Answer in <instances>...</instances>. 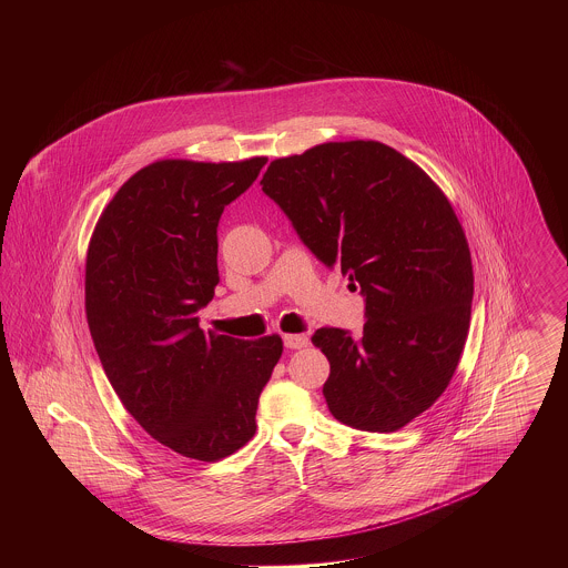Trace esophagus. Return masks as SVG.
<instances>
[{"label": "esophagus", "mask_w": 568, "mask_h": 568, "mask_svg": "<svg viewBox=\"0 0 568 568\" xmlns=\"http://www.w3.org/2000/svg\"><path fill=\"white\" fill-rule=\"evenodd\" d=\"M283 345L287 349H302L308 345V336L306 334H285L283 336Z\"/></svg>", "instance_id": "1"}]
</instances>
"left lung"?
<instances>
[{"mask_svg": "<svg viewBox=\"0 0 568 568\" xmlns=\"http://www.w3.org/2000/svg\"><path fill=\"white\" fill-rule=\"evenodd\" d=\"M260 185L364 297L359 336L322 327L311 338L329 362V413L357 430L403 428L449 385L470 324V251L452 204L419 165L375 140L274 160Z\"/></svg>", "mask_w": 568, "mask_h": 568, "instance_id": "obj_1", "label": "left lung"}]
</instances>
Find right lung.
Instances as JSON below:
<instances>
[{
  "label": "right lung",
  "mask_w": 568,
  "mask_h": 568,
  "mask_svg": "<svg viewBox=\"0 0 568 568\" xmlns=\"http://www.w3.org/2000/svg\"><path fill=\"white\" fill-rule=\"evenodd\" d=\"M266 158L151 163L116 191L87 253L84 306L112 389L135 422L185 458L215 462L255 434L283 343L200 329L215 294L216 227Z\"/></svg>",
  "instance_id": "add662e5"
}]
</instances>
